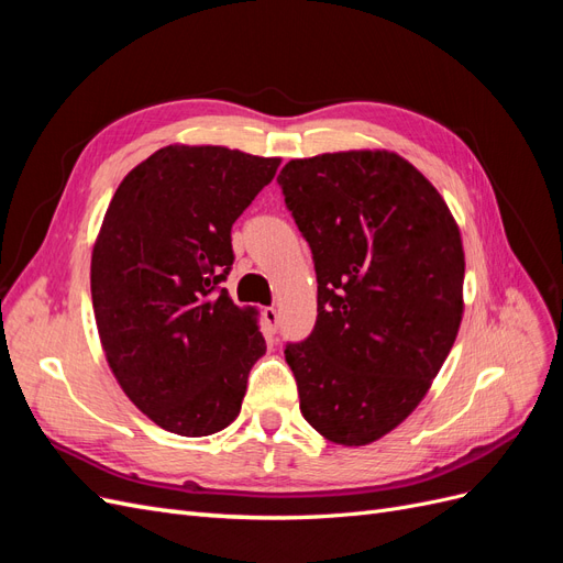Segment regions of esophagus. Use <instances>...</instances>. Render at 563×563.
<instances>
[{"label":"esophagus","instance_id":"34e87169","mask_svg":"<svg viewBox=\"0 0 563 563\" xmlns=\"http://www.w3.org/2000/svg\"><path fill=\"white\" fill-rule=\"evenodd\" d=\"M263 317H265V321H267L269 331L277 333V331H279V312H277V308H265V310H263Z\"/></svg>","mask_w":563,"mask_h":563}]
</instances>
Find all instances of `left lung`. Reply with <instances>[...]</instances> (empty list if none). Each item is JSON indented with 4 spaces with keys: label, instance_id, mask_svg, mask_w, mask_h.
<instances>
[{
    "label": "left lung",
    "instance_id": "1",
    "mask_svg": "<svg viewBox=\"0 0 563 563\" xmlns=\"http://www.w3.org/2000/svg\"><path fill=\"white\" fill-rule=\"evenodd\" d=\"M277 183L317 272L314 329L284 350L300 413L333 444H371L422 401L455 343L460 230L434 185L387 150L291 159Z\"/></svg>",
    "mask_w": 563,
    "mask_h": 563
}]
</instances>
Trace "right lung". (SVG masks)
I'll use <instances>...</instances> for the list:
<instances>
[{
    "label": "right lung",
    "mask_w": 563,
    "mask_h": 563,
    "mask_svg": "<svg viewBox=\"0 0 563 563\" xmlns=\"http://www.w3.org/2000/svg\"><path fill=\"white\" fill-rule=\"evenodd\" d=\"M277 157L166 145L117 187L91 255L108 364L159 428L209 437L240 416L265 354L255 310L232 302V225L275 178Z\"/></svg>",
    "instance_id": "add662e5"
}]
</instances>
